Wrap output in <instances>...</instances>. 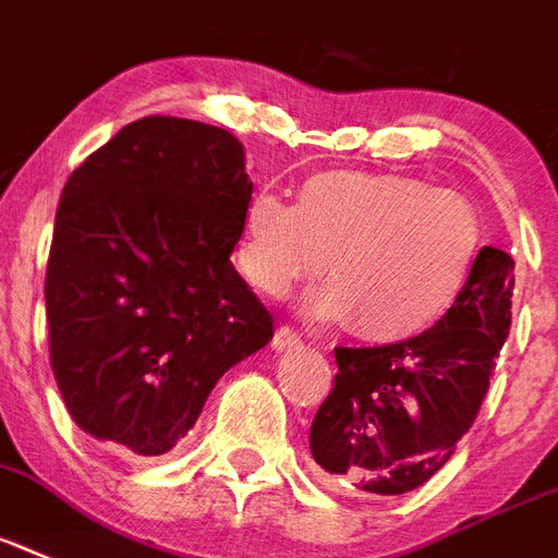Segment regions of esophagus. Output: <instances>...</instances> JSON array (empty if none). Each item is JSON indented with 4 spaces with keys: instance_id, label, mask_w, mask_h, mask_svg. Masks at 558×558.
<instances>
[{
    "instance_id": "obj_1",
    "label": "esophagus",
    "mask_w": 558,
    "mask_h": 558,
    "mask_svg": "<svg viewBox=\"0 0 558 558\" xmlns=\"http://www.w3.org/2000/svg\"><path fill=\"white\" fill-rule=\"evenodd\" d=\"M296 344H302V336H299V330H293L290 325H279L274 333V348L276 351H288V348H296Z\"/></svg>"
}]
</instances>
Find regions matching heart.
Returning <instances> with one entry per match:
<instances>
[{"label": "heart", "mask_w": 558, "mask_h": 558, "mask_svg": "<svg viewBox=\"0 0 558 558\" xmlns=\"http://www.w3.org/2000/svg\"><path fill=\"white\" fill-rule=\"evenodd\" d=\"M485 225L462 193L381 170H322L296 205L270 191L245 210L239 268L282 296L325 265L319 319L348 322L367 342H402L445 316L476 268Z\"/></svg>", "instance_id": "b5f03b06"}]
</instances>
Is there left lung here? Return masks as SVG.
I'll use <instances>...</instances> for the list:
<instances>
[{"mask_svg": "<svg viewBox=\"0 0 558 558\" xmlns=\"http://www.w3.org/2000/svg\"><path fill=\"white\" fill-rule=\"evenodd\" d=\"M513 259L482 247L471 279L425 333L336 348L333 388L311 425L319 476L362 496L425 485L453 456L490 388L510 333Z\"/></svg>", "mask_w": 558, "mask_h": 558, "instance_id": "1", "label": "left lung"}]
</instances>
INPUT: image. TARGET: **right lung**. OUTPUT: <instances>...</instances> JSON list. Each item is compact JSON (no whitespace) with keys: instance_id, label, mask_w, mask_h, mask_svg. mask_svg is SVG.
I'll return each instance as SVG.
<instances>
[{"instance_id":"1","label":"right lung","mask_w":558,"mask_h":558,"mask_svg":"<svg viewBox=\"0 0 558 558\" xmlns=\"http://www.w3.org/2000/svg\"><path fill=\"white\" fill-rule=\"evenodd\" d=\"M225 128L124 124L64 182L45 274L50 367L71 418L122 456H159L222 373L274 336L236 274L251 205Z\"/></svg>"}]
</instances>
